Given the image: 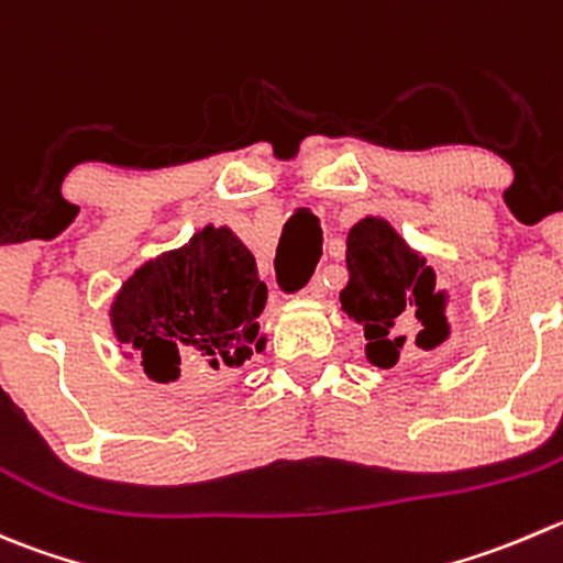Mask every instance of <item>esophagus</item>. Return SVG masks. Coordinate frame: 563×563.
Returning <instances> with one entry per match:
<instances>
[{
  "mask_svg": "<svg viewBox=\"0 0 563 563\" xmlns=\"http://www.w3.org/2000/svg\"><path fill=\"white\" fill-rule=\"evenodd\" d=\"M305 294H308L310 299H321V297H324V280H321V275H316L313 280H310L308 286H305Z\"/></svg>",
  "mask_w": 563,
  "mask_h": 563,
  "instance_id": "obj_1",
  "label": "esophagus"
}]
</instances>
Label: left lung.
Wrapping results in <instances>:
<instances>
[{"mask_svg":"<svg viewBox=\"0 0 563 563\" xmlns=\"http://www.w3.org/2000/svg\"><path fill=\"white\" fill-rule=\"evenodd\" d=\"M346 266L341 302L363 324L371 363L379 368L398 363L407 341L404 327H423L415 343L427 349L449 338L445 297L434 288V272L385 220L368 217L349 231Z\"/></svg>","mask_w":563,"mask_h":563,"instance_id":"1","label":"left lung"}]
</instances>
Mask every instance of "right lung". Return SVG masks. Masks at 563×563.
I'll return each mask as SVG.
<instances>
[{
  "instance_id": "right-lung-1",
  "label": "right lung",
  "mask_w": 563,
  "mask_h": 563,
  "mask_svg": "<svg viewBox=\"0 0 563 563\" xmlns=\"http://www.w3.org/2000/svg\"><path fill=\"white\" fill-rule=\"evenodd\" d=\"M264 305L266 283L253 253L228 228L209 225L123 283L112 302V330L151 379L176 382L239 368L261 352Z\"/></svg>"
}]
</instances>
